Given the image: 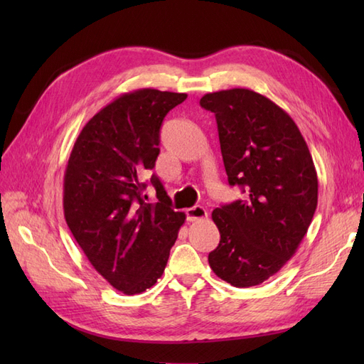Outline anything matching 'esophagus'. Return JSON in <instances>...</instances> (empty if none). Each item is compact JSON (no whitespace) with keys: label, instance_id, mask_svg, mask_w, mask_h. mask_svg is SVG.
Listing matches in <instances>:
<instances>
[{"label":"esophagus","instance_id":"1","mask_svg":"<svg viewBox=\"0 0 364 364\" xmlns=\"http://www.w3.org/2000/svg\"><path fill=\"white\" fill-rule=\"evenodd\" d=\"M186 218H188L189 222L202 220V219L208 218V211L205 210L203 206L196 205V206H192V208H188V210H186Z\"/></svg>","mask_w":364,"mask_h":364}]
</instances>
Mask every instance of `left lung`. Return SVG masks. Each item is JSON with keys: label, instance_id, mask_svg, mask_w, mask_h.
<instances>
[{"label": "left lung", "instance_id": "1", "mask_svg": "<svg viewBox=\"0 0 364 364\" xmlns=\"http://www.w3.org/2000/svg\"><path fill=\"white\" fill-rule=\"evenodd\" d=\"M200 106L215 115L230 186L244 200L215 208L218 249L213 272L236 288H250L288 262L318 206V173L297 125L272 100L250 89L206 94Z\"/></svg>", "mask_w": 364, "mask_h": 364}]
</instances>
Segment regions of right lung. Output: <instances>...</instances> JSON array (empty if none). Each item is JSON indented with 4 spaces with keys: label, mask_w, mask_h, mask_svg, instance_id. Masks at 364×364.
<instances>
[{
    "label": "right lung",
    "mask_w": 364,
    "mask_h": 364,
    "mask_svg": "<svg viewBox=\"0 0 364 364\" xmlns=\"http://www.w3.org/2000/svg\"><path fill=\"white\" fill-rule=\"evenodd\" d=\"M186 98L156 89L120 95L84 125L67 162V225L97 272L128 296L156 283L186 219L158 176L156 203H145L141 183L159 154L162 120Z\"/></svg>",
    "instance_id": "1"
}]
</instances>
